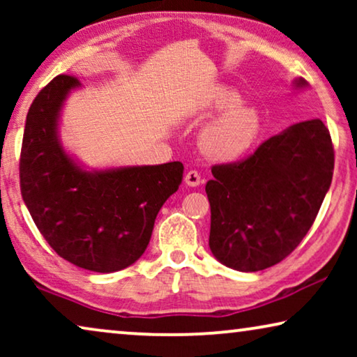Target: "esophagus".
Listing matches in <instances>:
<instances>
[{
  "label": "esophagus",
  "mask_w": 357,
  "mask_h": 357,
  "mask_svg": "<svg viewBox=\"0 0 357 357\" xmlns=\"http://www.w3.org/2000/svg\"><path fill=\"white\" fill-rule=\"evenodd\" d=\"M185 183H187L188 187H198V185L202 183V177H199L197 170H190V172L185 175Z\"/></svg>",
  "instance_id": "1"
}]
</instances>
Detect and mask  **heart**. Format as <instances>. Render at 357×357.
Segmentation results:
<instances>
[{"label": "heart", "mask_w": 357, "mask_h": 357, "mask_svg": "<svg viewBox=\"0 0 357 357\" xmlns=\"http://www.w3.org/2000/svg\"><path fill=\"white\" fill-rule=\"evenodd\" d=\"M199 133L198 144L208 159L236 162L253 146L261 131L257 107L242 102V96L227 86H218L204 104V115H216Z\"/></svg>", "instance_id": "heart-1"}]
</instances>
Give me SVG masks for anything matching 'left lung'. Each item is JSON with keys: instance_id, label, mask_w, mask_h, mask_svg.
Segmentation results:
<instances>
[{"instance_id": "8db88e82", "label": "left lung", "mask_w": 357, "mask_h": 357, "mask_svg": "<svg viewBox=\"0 0 357 357\" xmlns=\"http://www.w3.org/2000/svg\"><path fill=\"white\" fill-rule=\"evenodd\" d=\"M292 84L309 87L302 77ZM333 167L330 131L319 119L271 136L242 162L214 165L206 183L214 258L245 273L284 260L314 224Z\"/></svg>"}]
</instances>
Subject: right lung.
Here are the masks:
<instances>
[{
	"instance_id": "add662e5",
	"label": "right lung",
	"mask_w": 357,
	"mask_h": 357,
	"mask_svg": "<svg viewBox=\"0 0 357 357\" xmlns=\"http://www.w3.org/2000/svg\"><path fill=\"white\" fill-rule=\"evenodd\" d=\"M79 87L76 77L60 75L33 99L19 164L21 193L58 255L84 270L114 273L144 253L159 209L182 183L183 164L82 165L60 138L63 107Z\"/></svg>"
}]
</instances>
